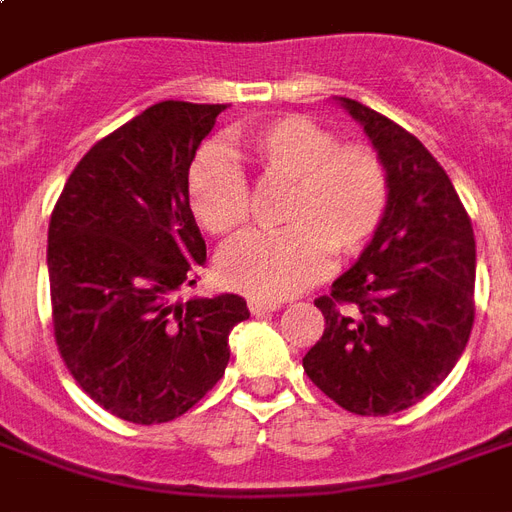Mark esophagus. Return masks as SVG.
<instances>
[{
	"instance_id": "1",
	"label": "esophagus",
	"mask_w": 512,
	"mask_h": 512,
	"mask_svg": "<svg viewBox=\"0 0 512 512\" xmlns=\"http://www.w3.org/2000/svg\"><path fill=\"white\" fill-rule=\"evenodd\" d=\"M281 303H273V300H249V311L252 316H265V313L279 311Z\"/></svg>"
}]
</instances>
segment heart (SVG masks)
Here are the masks:
<instances>
[{
	"label": "heart",
	"instance_id": "heart-1",
	"mask_svg": "<svg viewBox=\"0 0 512 512\" xmlns=\"http://www.w3.org/2000/svg\"><path fill=\"white\" fill-rule=\"evenodd\" d=\"M241 151L265 183L289 185L284 231L247 233L220 252L225 287L257 300H284L324 276L329 252L361 255L388 215L390 183L372 148L337 146L305 116H279L241 135ZM191 215L212 236H233L249 217V185L228 151L204 148L185 177Z\"/></svg>",
	"mask_w": 512,
	"mask_h": 512
}]
</instances>
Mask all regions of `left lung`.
Segmentation results:
<instances>
[{
  "label": "left lung",
  "instance_id": "8db88e82",
  "mask_svg": "<svg viewBox=\"0 0 512 512\" xmlns=\"http://www.w3.org/2000/svg\"><path fill=\"white\" fill-rule=\"evenodd\" d=\"M385 164L388 215L372 244L316 300L327 327L305 374L353 414L404 412L460 361L473 329L476 239L444 167L358 100L335 98Z\"/></svg>",
  "mask_w": 512,
  "mask_h": 512
}]
</instances>
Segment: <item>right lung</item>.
I'll use <instances>...</instances> for the list:
<instances>
[{"mask_svg":"<svg viewBox=\"0 0 512 512\" xmlns=\"http://www.w3.org/2000/svg\"><path fill=\"white\" fill-rule=\"evenodd\" d=\"M225 106L164 100L84 154L47 233L52 327L68 372L119 420L170 422L223 377L247 300L180 303L207 263L185 177Z\"/></svg>","mask_w":512,"mask_h":512,"instance_id":"right-lung-1","label":"right lung"}]
</instances>
